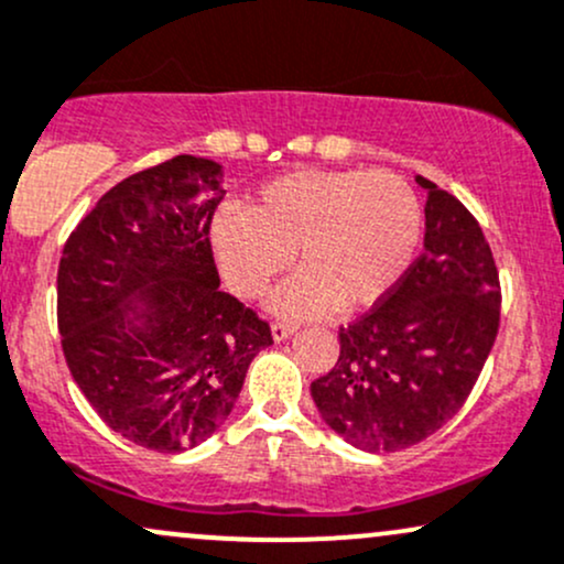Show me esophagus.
Returning a JSON list of instances; mask_svg holds the SVG:
<instances>
[{
	"mask_svg": "<svg viewBox=\"0 0 564 564\" xmlns=\"http://www.w3.org/2000/svg\"><path fill=\"white\" fill-rule=\"evenodd\" d=\"M270 332H272V339H275V343H281V339L292 337V334L296 332V326L292 324V321H272Z\"/></svg>",
	"mask_w": 564,
	"mask_h": 564,
	"instance_id": "1",
	"label": "esophagus"
}]
</instances>
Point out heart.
Wrapping results in <instances>:
<instances>
[{
  "label": "heart",
  "instance_id": "heart-1",
  "mask_svg": "<svg viewBox=\"0 0 564 564\" xmlns=\"http://www.w3.org/2000/svg\"><path fill=\"white\" fill-rule=\"evenodd\" d=\"M423 212L388 171L300 169L270 178L246 212L221 208L212 227L216 262L238 296L264 294L296 259L302 272L272 300L289 315L372 307L410 270Z\"/></svg>",
  "mask_w": 564,
  "mask_h": 564
}]
</instances>
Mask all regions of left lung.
<instances>
[{"label":"left lung","instance_id":"1","mask_svg":"<svg viewBox=\"0 0 564 564\" xmlns=\"http://www.w3.org/2000/svg\"><path fill=\"white\" fill-rule=\"evenodd\" d=\"M425 249L369 313L339 326V358L311 393L352 447L399 453L466 404L500 326V281L474 214L423 176Z\"/></svg>","mask_w":564,"mask_h":564}]
</instances>
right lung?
I'll list each match as a JSON object with an SVG mask.
<instances>
[{
	"instance_id": "add662e5",
	"label": "right lung",
	"mask_w": 564,
	"mask_h": 564,
	"mask_svg": "<svg viewBox=\"0 0 564 564\" xmlns=\"http://www.w3.org/2000/svg\"><path fill=\"white\" fill-rule=\"evenodd\" d=\"M221 165L176 154L115 184L58 264V332L98 417L139 447L182 453L232 412L268 321L219 289L212 219Z\"/></svg>"
}]
</instances>
